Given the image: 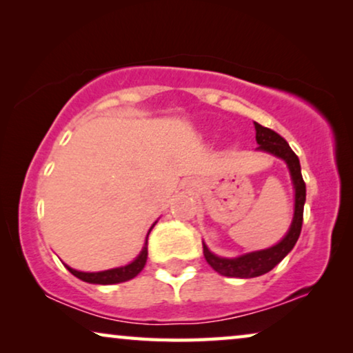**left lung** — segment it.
I'll list each match as a JSON object with an SVG mask.
<instances>
[{
	"label": "left lung",
	"instance_id": "left-lung-1",
	"mask_svg": "<svg viewBox=\"0 0 353 353\" xmlns=\"http://www.w3.org/2000/svg\"><path fill=\"white\" fill-rule=\"evenodd\" d=\"M256 128V150L267 152L270 155L280 158L286 163L290 176L294 188V212H292L291 225L288 228L286 235L281 238L276 245L265 248V250L245 252L236 257H222L210 251L206 243L203 241V254L208 264L214 269L217 274L232 278H254L270 272L276 264L285 259L288 252L294 248L297 238L301 235L302 216H304L305 203V183L301 174V163L294 152L291 150L290 143L283 139L280 134L272 131L269 128L261 126L254 123Z\"/></svg>",
	"mask_w": 353,
	"mask_h": 353
}]
</instances>
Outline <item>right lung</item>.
<instances>
[{
	"label": "right lung",
	"mask_w": 353,
	"mask_h": 353,
	"mask_svg": "<svg viewBox=\"0 0 353 353\" xmlns=\"http://www.w3.org/2000/svg\"><path fill=\"white\" fill-rule=\"evenodd\" d=\"M155 224H157V222H155ZM155 224L150 227L148 233L152 232V228L155 227ZM148 233H147V238H148ZM147 238H145V243H143L142 251L139 252V256L126 265L115 267V269H108V270H102V272H81V270L72 269V267H68L67 264H63V265L67 267V270L70 272L72 275H75L77 278H79V280H83L86 283H92V285H117V283L132 280V278L141 274L143 267H145L147 254H148Z\"/></svg>",
	"instance_id": "obj_1"
}]
</instances>
